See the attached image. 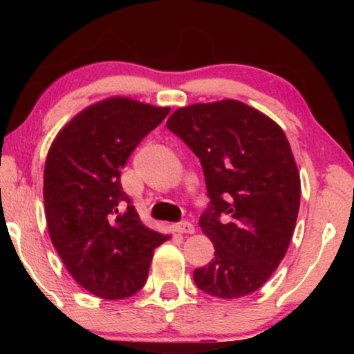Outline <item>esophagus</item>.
<instances>
[{
	"instance_id": "34e87169",
	"label": "esophagus",
	"mask_w": 354,
	"mask_h": 354,
	"mask_svg": "<svg viewBox=\"0 0 354 354\" xmlns=\"http://www.w3.org/2000/svg\"><path fill=\"white\" fill-rule=\"evenodd\" d=\"M176 231L179 234H194L195 226L190 221H181V223L176 225Z\"/></svg>"
}]
</instances>
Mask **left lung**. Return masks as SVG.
<instances>
[{"label":"left lung","instance_id":"left-lung-1","mask_svg":"<svg viewBox=\"0 0 354 354\" xmlns=\"http://www.w3.org/2000/svg\"><path fill=\"white\" fill-rule=\"evenodd\" d=\"M167 128L200 159L211 200L200 226L215 253L195 268V284L217 298L250 295L277 270L295 230L301 184L289 140L237 100L181 107Z\"/></svg>","mask_w":354,"mask_h":354}]
</instances>
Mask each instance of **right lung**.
Wrapping results in <instances>:
<instances>
[{
    "mask_svg": "<svg viewBox=\"0 0 354 354\" xmlns=\"http://www.w3.org/2000/svg\"><path fill=\"white\" fill-rule=\"evenodd\" d=\"M169 112L127 97L107 98L71 118L48 151V232L73 279L100 298L139 292L154 248L170 239L142 223L120 183L131 153Z\"/></svg>",
    "mask_w": 354,
    "mask_h": 354,
    "instance_id": "obj_1",
    "label": "right lung"
}]
</instances>
